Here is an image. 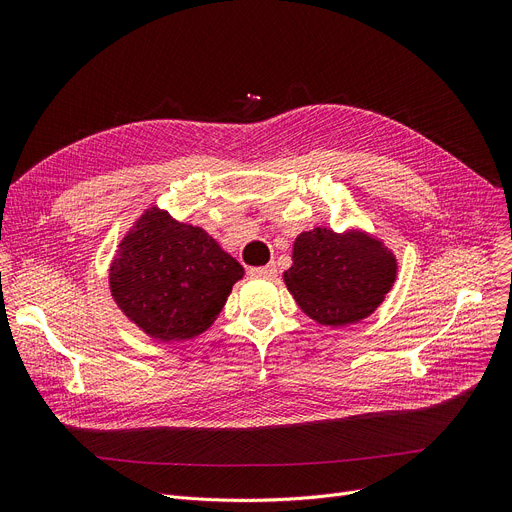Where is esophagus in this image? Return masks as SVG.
<instances>
[{"label": "esophagus", "mask_w": 512, "mask_h": 512, "mask_svg": "<svg viewBox=\"0 0 512 512\" xmlns=\"http://www.w3.org/2000/svg\"><path fill=\"white\" fill-rule=\"evenodd\" d=\"M251 276H255V278H274V276H276V265H274V263H270V265L253 267V270H251Z\"/></svg>", "instance_id": "esophagus-1"}]
</instances>
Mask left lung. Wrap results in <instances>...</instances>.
I'll return each mask as SVG.
<instances>
[{"instance_id":"1","label":"left lung","mask_w":512,"mask_h":512,"mask_svg":"<svg viewBox=\"0 0 512 512\" xmlns=\"http://www.w3.org/2000/svg\"><path fill=\"white\" fill-rule=\"evenodd\" d=\"M398 259L380 236L363 228H313L292 245L284 284L317 324L340 328L369 317L392 290Z\"/></svg>"}]
</instances>
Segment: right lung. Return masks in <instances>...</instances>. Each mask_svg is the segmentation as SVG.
Segmentation results:
<instances>
[{
  "label": "right lung",
  "mask_w": 512,
  "mask_h": 512,
  "mask_svg": "<svg viewBox=\"0 0 512 512\" xmlns=\"http://www.w3.org/2000/svg\"><path fill=\"white\" fill-rule=\"evenodd\" d=\"M242 276V265L218 240L157 205L134 220L107 270L118 309L161 342L207 332Z\"/></svg>",
  "instance_id": "obj_1"
}]
</instances>
